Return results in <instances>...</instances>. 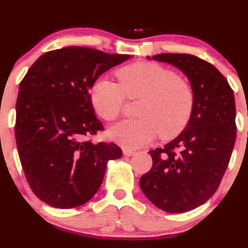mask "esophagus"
Listing matches in <instances>:
<instances>
[{
	"mask_svg": "<svg viewBox=\"0 0 248 248\" xmlns=\"http://www.w3.org/2000/svg\"><path fill=\"white\" fill-rule=\"evenodd\" d=\"M135 154V151L130 150V149H124V156H133Z\"/></svg>",
	"mask_w": 248,
	"mask_h": 248,
	"instance_id": "esophagus-1",
	"label": "esophagus"
}]
</instances>
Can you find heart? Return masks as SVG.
Listing matches in <instances>:
<instances>
[{"label":"heart","mask_w":248,"mask_h":248,"mask_svg":"<svg viewBox=\"0 0 248 248\" xmlns=\"http://www.w3.org/2000/svg\"><path fill=\"white\" fill-rule=\"evenodd\" d=\"M119 84L97 79L90 91L91 103L104 120L113 121L121 114L126 97L142 101L140 119L124 120L109 129V137L127 149L147 145L156 137L177 136L188 124L194 107V91L186 79L172 69L155 62H139L116 71Z\"/></svg>","instance_id":"b5f03b06"}]
</instances>
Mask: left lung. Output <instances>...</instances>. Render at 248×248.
Here are the masks:
<instances>
[{
    "mask_svg": "<svg viewBox=\"0 0 248 248\" xmlns=\"http://www.w3.org/2000/svg\"><path fill=\"white\" fill-rule=\"evenodd\" d=\"M153 59L188 77L194 107L180 135L149 151L153 166L140 179V187L159 209L186 213L214 195L228 169L237 128L234 94L218 69L198 56L164 53Z\"/></svg>",
    "mask_w": 248,
    "mask_h": 248,
    "instance_id": "1",
    "label": "left lung"
}]
</instances>
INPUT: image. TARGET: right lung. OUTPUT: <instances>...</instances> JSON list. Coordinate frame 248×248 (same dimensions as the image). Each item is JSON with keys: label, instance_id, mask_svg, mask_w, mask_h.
Wrapping results in <instances>:
<instances>
[{"label": "right lung", "instance_id": "1", "mask_svg": "<svg viewBox=\"0 0 248 248\" xmlns=\"http://www.w3.org/2000/svg\"><path fill=\"white\" fill-rule=\"evenodd\" d=\"M129 58L63 47L41 55L20 82L17 150L32 192L45 203L61 209L86 203L99 189L108 160L122 156L113 142L86 140L104 130L89 90L101 74Z\"/></svg>", "mask_w": 248, "mask_h": 248}]
</instances>
